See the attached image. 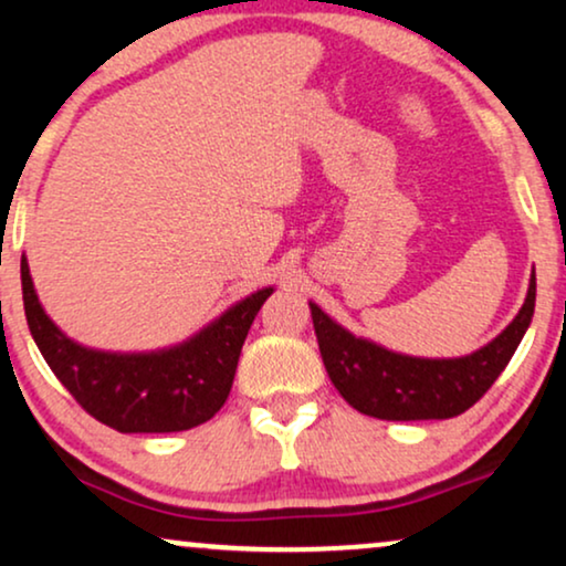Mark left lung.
I'll return each instance as SVG.
<instances>
[{
  "mask_svg": "<svg viewBox=\"0 0 566 566\" xmlns=\"http://www.w3.org/2000/svg\"><path fill=\"white\" fill-rule=\"evenodd\" d=\"M535 311V274L520 313L496 339L464 357H412L349 334L311 303L326 374L357 412L378 420H443L470 410L512 360Z\"/></svg>",
  "mask_w": 566,
  "mask_h": 566,
  "instance_id": "8db88e82",
  "label": "left lung"
}]
</instances>
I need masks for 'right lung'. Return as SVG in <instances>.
<instances>
[{
  "label": "right lung",
  "instance_id": "right-lung-1",
  "mask_svg": "<svg viewBox=\"0 0 566 566\" xmlns=\"http://www.w3.org/2000/svg\"><path fill=\"white\" fill-rule=\"evenodd\" d=\"M23 305L41 355L98 423L119 433L188 431L221 410L230 397L242 342L274 287L259 290L182 345L156 353H104L62 334L39 303L23 255Z\"/></svg>",
  "mask_w": 566,
  "mask_h": 566
}]
</instances>
